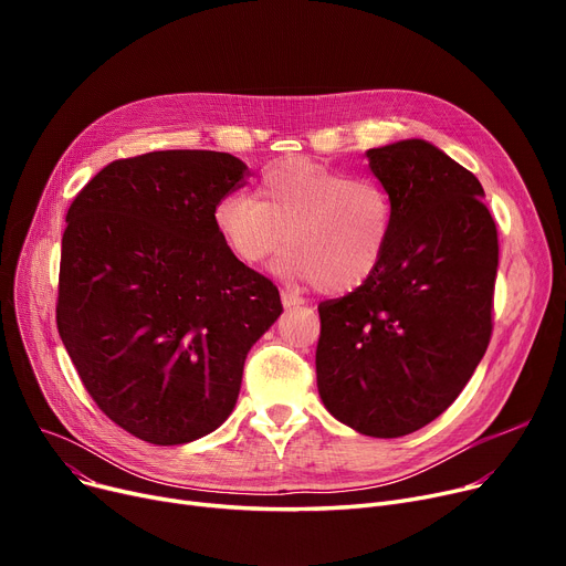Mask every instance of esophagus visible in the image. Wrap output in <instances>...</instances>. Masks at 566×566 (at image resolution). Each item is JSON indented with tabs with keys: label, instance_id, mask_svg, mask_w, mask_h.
Segmentation results:
<instances>
[{
	"label": "esophagus",
	"instance_id": "esophagus-1",
	"mask_svg": "<svg viewBox=\"0 0 566 566\" xmlns=\"http://www.w3.org/2000/svg\"><path fill=\"white\" fill-rule=\"evenodd\" d=\"M282 305L286 310L301 307V305H305V298H303V295H298V293H293V291H282Z\"/></svg>",
	"mask_w": 566,
	"mask_h": 566
}]
</instances>
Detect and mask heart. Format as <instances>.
Segmentation results:
<instances>
[{
	"instance_id": "b5f03b06",
	"label": "heart",
	"mask_w": 566,
	"mask_h": 566,
	"mask_svg": "<svg viewBox=\"0 0 566 566\" xmlns=\"http://www.w3.org/2000/svg\"><path fill=\"white\" fill-rule=\"evenodd\" d=\"M213 222L238 261L256 265L286 238L289 248L275 265L280 275L344 293L378 271L392 238L395 206L376 178L289 160L261 174L254 197L224 195Z\"/></svg>"
}]
</instances>
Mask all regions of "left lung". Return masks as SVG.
<instances>
[{"instance_id": "obj_1", "label": "left lung", "mask_w": 566, "mask_h": 566, "mask_svg": "<svg viewBox=\"0 0 566 566\" xmlns=\"http://www.w3.org/2000/svg\"><path fill=\"white\" fill-rule=\"evenodd\" d=\"M392 197L395 229L378 271L318 305L316 385L333 418L399 438L461 395L491 339L497 231L484 188L438 146L369 148Z\"/></svg>"}]
</instances>
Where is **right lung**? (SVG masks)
<instances>
[{"mask_svg": "<svg viewBox=\"0 0 566 566\" xmlns=\"http://www.w3.org/2000/svg\"><path fill=\"white\" fill-rule=\"evenodd\" d=\"M245 174L231 154L154 151L109 163L69 208L56 328L86 392L139 440L216 431L282 314L277 286L213 222Z\"/></svg>", "mask_w": 566, "mask_h": 566, "instance_id": "add662e5", "label": "right lung"}]
</instances>
